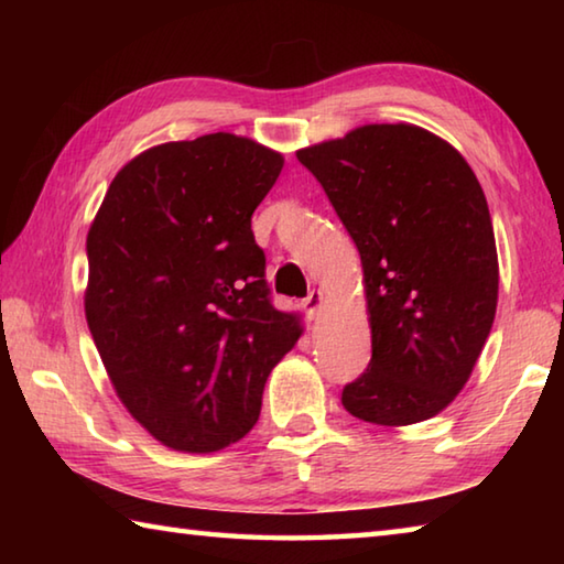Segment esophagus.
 <instances>
[{
  "mask_svg": "<svg viewBox=\"0 0 564 564\" xmlns=\"http://www.w3.org/2000/svg\"><path fill=\"white\" fill-rule=\"evenodd\" d=\"M323 303H326V295H323V291L313 289L308 293V299H303V311L308 313V318H316L323 308Z\"/></svg>",
  "mask_w": 564,
  "mask_h": 564,
  "instance_id": "esophagus-1",
  "label": "esophagus"
}]
</instances>
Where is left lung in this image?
I'll list each match as a JSON object with an SVG mask.
<instances>
[{
    "label": "left lung",
    "instance_id": "obj_1",
    "mask_svg": "<svg viewBox=\"0 0 564 564\" xmlns=\"http://www.w3.org/2000/svg\"><path fill=\"white\" fill-rule=\"evenodd\" d=\"M358 246L373 358L343 388L366 423H423L453 403L498 311V248L460 151L415 123H366L295 151Z\"/></svg>",
    "mask_w": 564,
    "mask_h": 564
}]
</instances>
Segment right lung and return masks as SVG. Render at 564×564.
Masks as SVG:
<instances>
[{"instance_id":"obj_1","label":"right lung","mask_w":564,"mask_h":564,"mask_svg":"<svg viewBox=\"0 0 564 564\" xmlns=\"http://www.w3.org/2000/svg\"><path fill=\"white\" fill-rule=\"evenodd\" d=\"M281 169L283 154L236 133L169 141L123 164L91 221V338L123 408L171 451L241 441L303 333L269 301L251 231Z\"/></svg>"}]
</instances>
